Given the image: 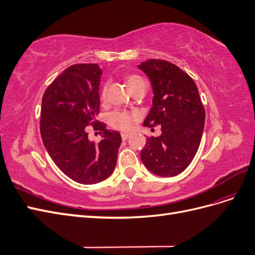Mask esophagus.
I'll use <instances>...</instances> for the list:
<instances>
[{
	"label": "esophagus",
	"instance_id": "esophagus-1",
	"mask_svg": "<svg viewBox=\"0 0 255 255\" xmlns=\"http://www.w3.org/2000/svg\"><path fill=\"white\" fill-rule=\"evenodd\" d=\"M128 137H129V134H128V133H122V134H121V138H122V140H127Z\"/></svg>",
	"mask_w": 255,
	"mask_h": 255
}]
</instances>
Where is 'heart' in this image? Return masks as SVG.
<instances>
[{
  "mask_svg": "<svg viewBox=\"0 0 255 255\" xmlns=\"http://www.w3.org/2000/svg\"><path fill=\"white\" fill-rule=\"evenodd\" d=\"M144 81L142 78H140L139 75H128L127 78V83L129 89H132L135 87L136 85L143 83ZM107 94V85H104L101 89V92H100V98L101 100H105ZM137 120V115L129 113L123 110H116L110 113V115L107 116V121H109L110 126L114 128L121 129V130H128L133 128L134 123Z\"/></svg>",
  "mask_w": 255,
  "mask_h": 255,
  "instance_id": "obj_1",
  "label": "heart"
}]
</instances>
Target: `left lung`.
Masks as SVG:
<instances>
[{
	"label": "left lung",
	"instance_id": "1",
	"mask_svg": "<svg viewBox=\"0 0 255 255\" xmlns=\"http://www.w3.org/2000/svg\"><path fill=\"white\" fill-rule=\"evenodd\" d=\"M138 68L149 76L153 106L143 126H160L158 137H148L140 157L159 176H174L188 167L201 142L205 111L196 84L177 66L161 59L145 60Z\"/></svg>",
	"mask_w": 255,
	"mask_h": 255
}]
</instances>
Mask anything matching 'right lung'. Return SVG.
Returning a JSON list of instances; mask_svg holds the SVG:
<instances>
[{
	"label": "right lung",
	"mask_w": 255,
	"mask_h": 255,
	"mask_svg": "<svg viewBox=\"0 0 255 255\" xmlns=\"http://www.w3.org/2000/svg\"><path fill=\"white\" fill-rule=\"evenodd\" d=\"M97 64L68 67L42 97L40 133L55 165L71 180L96 184L109 177L117 163L121 136L96 120L100 112ZM104 133L99 144L88 139L89 126Z\"/></svg>",
	"instance_id": "1"
}]
</instances>
